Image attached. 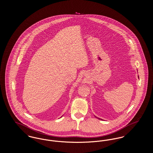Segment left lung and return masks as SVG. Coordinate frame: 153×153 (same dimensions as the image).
Segmentation results:
<instances>
[{"label":"left lung","instance_id":"obj_1","mask_svg":"<svg viewBox=\"0 0 153 153\" xmlns=\"http://www.w3.org/2000/svg\"><path fill=\"white\" fill-rule=\"evenodd\" d=\"M96 118H97V119H101V120H102V119H100V118H99V117H95Z\"/></svg>","mask_w":153,"mask_h":153}]
</instances>
